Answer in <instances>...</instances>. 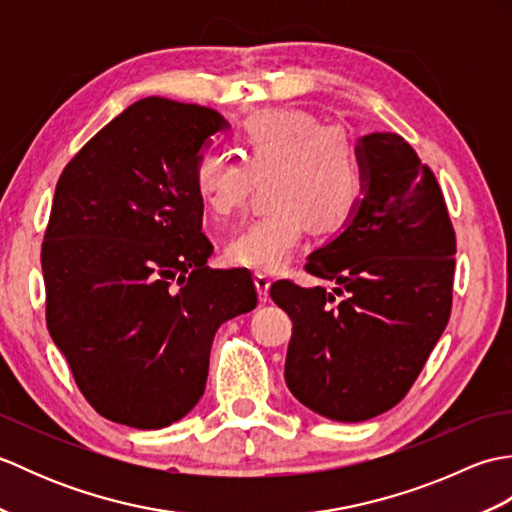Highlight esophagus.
Instances as JSON below:
<instances>
[{
  "mask_svg": "<svg viewBox=\"0 0 512 512\" xmlns=\"http://www.w3.org/2000/svg\"><path fill=\"white\" fill-rule=\"evenodd\" d=\"M255 288H257V295H259V301H268L270 297V279L262 273L255 275Z\"/></svg>",
  "mask_w": 512,
  "mask_h": 512,
  "instance_id": "1",
  "label": "esophagus"
}]
</instances>
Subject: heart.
<instances>
[{
	"label": "heart",
	"mask_w": 512,
	"mask_h": 512,
	"mask_svg": "<svg viewBox=\"0 0 512 512\" xmlns=\"http://www.w3.org/2000/svg\"><path fill=\"white\" fill-rule=\"evenodd\" d=\"M242 162L204 151L193 184L213 217L242 211L255 184H266L268 213L228 239L226 262L279 273L308 228L336 233L352 220L365 189L361 147L341 125L301 110L253 114L237 132Z\"/></svg>",
	"instance_id": "1"
}]
</instances>
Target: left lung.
<instances>
[{
	"label": "left lung",
	"instance_id": "1",
	"mask_svg": "<svg viewBox=\"0 0 512 512\" xmlns=\"http://www.w3.org/2000/svg\"><path fill=\"white\" fill-rule=\"evenodd\" d=\"M358 147L363 200L306 264L336 288L270 286L292 321L288 389L339 422L369 420L407 396L453 303L455 231L433 171L398 134H369Z\"/></svg>",
	"mask_w": 512,
	"mask_h": 512
}]
</instances>
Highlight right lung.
I'll return each mask as SVG.
<instances>
[{
  "instance_id": "1",
  "label": "right lung",
  "mask_w": 512,
  "mask_h": 512,
  "mask_svg": "<svg viewBox=\"0 0 512 512\" xmlns=\"http://www.w3.org/2000/svg\"><path fill=\"white\" fill-rule=\"evenodd\" d=\"M215 110L147 96L83 145L41 244L46 323L103 418L180 420L204 394L217 328L257 306L248 270H213L193 169Z\"/></svg>"
}]
</instances>
